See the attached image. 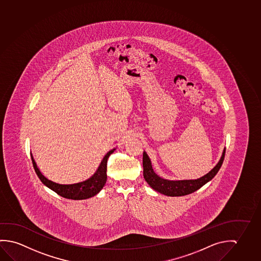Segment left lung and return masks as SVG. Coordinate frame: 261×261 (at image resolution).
<instances>
[{"label":"left lung","instance_id":"8db88e82","mask_svg":"<svg viewBox=\"0 0 261 261\" xmlns=\"http://www.w3.org/2000/svg\"><path fill=\"white\" fill-rule=\"evenodd\" d=\"M225 153H226V149H224L223 153L218 164L208 173L204 175L201 178H197V179L171 180V179L162 178L154 172L149 156L144 151L143 159H142L143 160L142 162L143 176H144L145 180L149 186L162 194L171 196V197L191 194L192 192L198 191L203 185H205L207 182L215 177L216 174L218 173V171L223 163Z\"/></svg>","mask_w":261,"mask_h":261}]
</instances>
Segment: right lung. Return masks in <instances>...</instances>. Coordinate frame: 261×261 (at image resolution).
Segmentation results:
<instances>
[{"mask_svg": "<svg viewBox=\"0 0 261 261\" xmlns=\"http://www.w3.org/2000/svg\"><path fill=\"white\" fill-rule=\"evenodd\" d=\"M115 150L112 149L108 152L101 162L99 163V167L97 168L95 172L90 178L83 180V181L73 183V184H61L57 182L53 181L40 171L36 163L34 162V159L32 156L33 168L35 172L38 175L41 181L53 190L57 194L62 196L63 198L71 199H86L91 198L96 194H98L101 189L103 188L106 180H107V161L110 155Z\"/></svg>", "mask_w": 261, "mask_h": 261, "instance_id": "1", "label": "right lung"}]
</instances>
